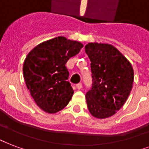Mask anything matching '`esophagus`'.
I'll return each mask as SVG.
<instances>
[{
	"label": "esophagus",
	"mask_w": 149,
	"mask_h": 149,
	"mask_svg": "<svg viewBox=\"0 0 149 149\" xmlns=\"http://www.w3.org/2000/svg\"><path fill=\"white\" fill-rule=\"evenodd\" d=\"M76 87H77V89H81V88H82V85H81V83H79L76 85Z\"/></svg>",
	"instance_id": "1"
}]
</instances>
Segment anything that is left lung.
I'll list each match as a JSON object with an SVG mask.
<instances>
[{
  "instance_id": "8db88e82",
  "label": "left lung",
  "mask_w": 149,
  "mask_h": 149,
  "mask_svg": "<svg viewBox=\"0 0 149 149\" xmlns=\"http://www.w3.org/2000/svg\"><path fill=\"white\" fill-rule=\"evenodd\" d=\"M91 61L93 86L86 95L92 116L106 118L123 106L134 83L131 63L112 45L91 42L85 46Z\"/></svg>"
}]
</instances>
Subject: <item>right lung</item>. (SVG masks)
Here are the masks:
<instances>
[{
  "label": "right lung",
  "mask_w": 149,
  "mask_h": 149,
  "mask_svg": "<svg viewBox=\"0 0 149 149\" xmlns=\"http://www.w3.org/2000/svg\"><path fill=\"white\" fill-rule=\"evenodd\" d=\"M82 47L79 41L59 36L41 42L27 54L23 77L31 97L42 111L54 114L71 100L74 90L68 81L65 64Z\"/></svg>",
  "instance_id": "1"
}]
</instances>
